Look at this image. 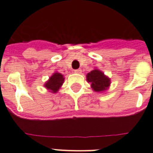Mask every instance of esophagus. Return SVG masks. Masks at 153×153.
Masks as SVG:
<instances>
[{
    "mask_svg": "<svg viewBox=\"0 0 153 153\" xmlns=\"http://www.w3.org/2000/svg\"><path fill=\"white\" fill-rule=\"evenodd\" d=\"M74 73H76V74H80V73H81V70H80V69L74 70Z\"/></svg>",
    "mask_w": 153,
    "mask_h": 153,
    "instance_id": "obj_1",
    "label": "esophagus"
}]
</instances>
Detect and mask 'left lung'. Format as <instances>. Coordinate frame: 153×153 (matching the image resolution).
Instances as JSON below:
<instances>
[{
  "label": "left lung",
  "instance_id": "left-lung-1",
  "mask_svg": "<svg viewBox=\"0 0 153 153\" xmlns=\"http://www.w3.org/2000/svg\"><path fill=\"white\" fill-rule=\"evenodd\" d=\"M87 80L91 83V87L95 91H105L110 85V79L105 76L104 74L99 70H94L88 73Z\"/></svg>",
  "mask_w": 153,
  "mask_h": 153
}]
</instances>
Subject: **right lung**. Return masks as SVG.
Instances as JSON below:
<instances>
[{
    "mask_svg": "<svg viewBox=\"0 0 153 153\" xmlns=\"http://www.w3.org/2000/svg\"><path fill=\"white\" fill-rule=\"evenodd\" d=\"M63 81V75L60 74V73L56 72L50 78L48 81L46 82L45 87L48 90H50L51 92L56 93L58 91V89L60 88V87L62 85Z\"/></svg>",
    "mask_w": 153,
    "mask_h": 153,
    "instance_id": "1",
    "label": "right lung"
}]
</instances>
